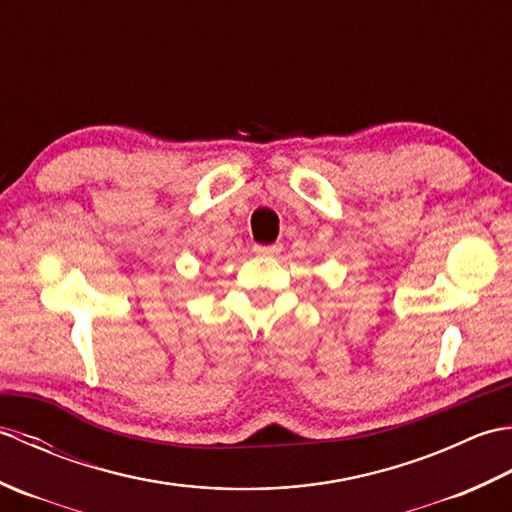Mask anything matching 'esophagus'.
Listing matches in <instances>:
<instances>
[{
	"label": "esophagus",
	"instance_id": "obj_1",
	"mask_svg": "<svg viewBox=\"0 0 512 512\" xmlns=\"http://www.w3.org/2000/svg\"><path fill=\"white\" fill-rule=\"evenodd\" d=\"M255 253L257 255H264V257H275L281 253V244H270V246H262V244H255Z\"/></svg>",
	"mask_w": 512,
	"mask_h": 512
}]
</instances>
